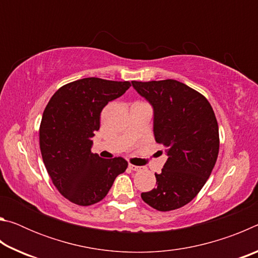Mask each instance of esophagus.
<instances>
[{
	"instance_id": "esophagus-1",
	"label": "esophagus",
	"mask_w": 258,
	"mask_h": 258,
	"mask_svg": "<svg viewBox=\"0 0 258 258\" xmlns=\"http://www.w3.org/2000/svg\"><path fill=\"white\" fill-rule=\"evenodd\" d=\"M128 167L132 169V171H134V172H139V171H141V167H140V166H135V165H132V164H130L128 165Z\"/></svg>"
}]
</instances>
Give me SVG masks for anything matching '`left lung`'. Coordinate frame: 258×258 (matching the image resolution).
I'll list each match as a JSON object with an SVG mask.
<instances>
[{
  "label": "left lung",
  "mask_w": 258,
  "mask_h": 258,
  "mask_svg": "<svg viewBox=\"0 0 258 258\" xmlns=\"http://www.w3.org/2000/svg\"><path fill=\"white\" fill-rule=\"evenodd\" d=\"M132 85L151 104L156 142L167 155L161 173H155L157 186L141 198L157 211L177 209L198 195L215 166L220 149L215 113L204 95L178 81Z\"/></svg>",
  "instance_id": "8db88e82"
}]
</instances>
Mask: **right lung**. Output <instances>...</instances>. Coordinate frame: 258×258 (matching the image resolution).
<instances>
[{"label": "right lung", "instance_id": "right-lung-1", "mask_svg": "<svg viewBox=\"0 0 258 258\" xmlns=\"http://www.w3.org/2000/svg\"><path fill=\"white\" fill-rule=\"evenodd\" d=\"M130 86V82L83 78L60 87L47 103L40 126L41 154L52 182L69 202L99 203L127 168L121 157L103 159L91 148L102 109Z\"/></svg>", "mask_w": 258, "mask_h": 258}]
</instances>
